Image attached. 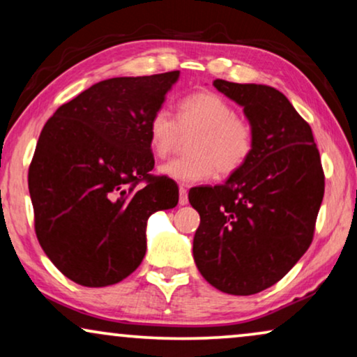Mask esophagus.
Here are the masks:
<instances>
[{"mask_svg":"<svg viewBox=\"0 0 357 357\" xmlns=\"http://www.w3.org/2000/svg\"><path fill=\"white\" fill-rule=\"evenodd\" d=\"M178 203L182 204H187L188 203V190H187V187H185V185H180L178 187Z\"/></svg>","mask_w":357,"mask_h":357,"instance_id":"34e87169","label":"esophagus"}]
</instances>
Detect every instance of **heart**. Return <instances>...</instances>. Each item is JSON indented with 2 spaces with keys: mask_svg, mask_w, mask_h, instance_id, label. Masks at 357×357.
Returning <instances> with one entry per match:
<instances>
[{
  "mask_svg": "<svg viewBox=\"0 0 357 357\" xmlns=\"http://www.w3.org/2000/svg\"><path fill=\"white\" fill-rule=\"evenodd\" d=\"M192 133L190 154L159 167L160 174L175 182L197 183L213 178L216 172L236 174L255 146V130L248 119L236 114L231 102L211 91L195 92L180 100L177 119L159 109L148 123L149 148L158 158L169 155L182 135Z\"/></svg>",
  "mask_w": 357,
  "mask_h": 357,
  "instance_id": "b5f03b06",
  "label": "heart"
}]
</instances>
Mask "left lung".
Wrapping results in <instances>:
<instances>
[{"label":"left lung","mask_w":357,"mask_h":357,"mask_svg":"<svg viewBox=\"0 0 357 357\" xmlns=\"http://www.w3.org/2000/svg\"><path fill=\"white\" fill-rule=\"evenodd\" d=\"M213 86L243 107L255 146L226 183L190 190L199 213L193 257L216 289L250 296L276 284L310 247L325 175L309 123L282 92L224 79Z\"/></svg>","instance_id":"8db88e82"}]
</instances>
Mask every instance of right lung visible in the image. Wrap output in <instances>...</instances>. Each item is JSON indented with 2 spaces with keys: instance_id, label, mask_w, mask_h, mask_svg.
<instances>
[{
  "instance_id": "1",
  "label": "right lung",
  "mask_w": 357,
  "mask_h": 357,
  "mask_svg": "<svg viewBox=\"0 0 357 357\" xmlns=\"http://www.w3.org/2000/svg\"><path fill=\"white\" fill-rule=\"evenodd\" d=\"M178 71L97 82L47 120L29 167L38 243L66 278L87 287L130 276L146 253V221L178 203L153 175L151 115Z\"/></svg>"
}]
</instances>
